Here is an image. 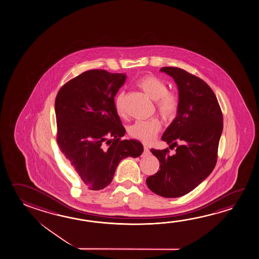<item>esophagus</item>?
I'll return each instance as SVG.
<instances>
[{
    "label": "esophagus",
    "instance_id": "34e87169",
    "mask_svg": "<svg viewBox=\"0 0 259 259\" xmlns=\"http://www.w3.org/2000/svg\"><path fill=\"white\" fill-rule=\"evenodd\" d=\"M150 153V151H149V148L148 147H144V152H143V156H147V155H149Z\"/></svg>",
    "mask_w": 259,
    "mask_h": 259
}]
</instances>
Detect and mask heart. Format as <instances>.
<instances>
[{"mask_svg":"<svg viewBox=\"0 0 259 259\" xmlns=\"http://www.w3.org/2000/svg\"><path fill=\"white\" fill-rule=\"evenodd\" d=\"M137 86L147 96L155 101L158 114L164 120L175 118L180 110V100L173 92H168L167 84L153 75H146L138 80ZM125 93L118 92L115 97V110L120 117L126 115ZM161 125L158 119L153 118L147 121H137L127 128V133L132 139L144 144H151L160 132Z\"/></svg>","mask_w":259,"mask_h":259,"instance_id":"1","label":"heart"}]
</instances>
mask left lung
I'll return each instance as SVG.
<instances>
[{
	"mask_svg": "<svg viewBox=\"0 0 259 259\" xmlns=\"http://www.w3.org/2000/svg\"><path fill=\"white\" fill-rule=\"evenodd\" d=\"M160 71L171 76L179 88V113L161 138L169 148L177 149L172 156L168 149H151L160 169L146 182L161 197H182L215 167L223 114L215 93L203 79L177 67H163ZM178 141L183 144L178 145Z\"/></svg>",
	"mask_w": 259,
	"mask_h": 259,
	"instance_id": "obj_1",
	"label": "left lung"
}]
</instances>
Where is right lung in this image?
<instances>
[{
    "label": "right lung",
    "instance_id": "obj_1",
    "mask_svg": "<svg viewBox=\"0 0 259 259\" xmlns=\"http://www.w3.org/2000/svg\"><path fill=\"white\" fill-rule=\"evenodd\" d=\"M125 79L123 73L87 70L66 82L55 99L58 146L91 190L110 184L121 159L143 152L140 141L121 140L126 131L114 97Z\"/></svg>",
    "mask_w": 259,
    "mask_h": 259
}]
</instances>
